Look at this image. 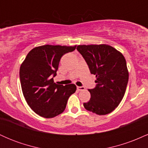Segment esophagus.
<instances>
[{"label": "esophagus", "instance_id": "34e87169", "mask_svg": "<svg viewBox=\"0 0 148 148\" xmlns=\"http://www.w3.org/2000/svg\"><path fill=\"white\" fill-rule=\"evenodd\" d=\"M77 90L79 91L85 90V87H84V86H77Z\"/></svg>", "mask_w": 148, "mask_h": 148}]
</instances>
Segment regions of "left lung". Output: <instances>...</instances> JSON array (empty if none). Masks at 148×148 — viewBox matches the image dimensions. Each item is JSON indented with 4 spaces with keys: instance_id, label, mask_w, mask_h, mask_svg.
<instances>
[{
    "instance_id": "left-lung-1",
    "label": "left lung",
    "mask_w": 148,
    "mask_h": 148,
    "mask_svg": "<svg viewBox=\"0 0 148 148\" xmlns=\"http://www.w3.org/2000/svg\"><path fill=\"white\" fill-rule=\"evenodd\" d=\"M76 49L96 76V87L88 90L91 97L84 103V108L100 115L111 113L123 99L128 83L125 57L107 45H79Z\"/></svg>"
}]
</instances>
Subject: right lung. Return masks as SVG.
Masks as SVG:
<instances>
[{
  "mask_svg": "<svg viewBox=\"0 0 148 148\" xmlns=\"http://www.w3.org/2000/svg\"><path fill=\"white\" fill-rule=\"evenodd\" d=\"M76 45H43L28 53L22 62L19 77L23 95L28 106L46 118L57 116L64 111L67 100L75 92L74 84L54 83L60 58L75 50Z\"/></svg>",
  "mask_w": 148,
  "mask_h": 148,
  "instance_id": "right-lung-1",
  "label": "right lung"
}]
</instances>
